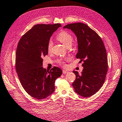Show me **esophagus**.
Masks as SVG:
<instances>
[{"mask_svg":"<svg viewBox=\"0 0 122 122\" xmlns=\"http://www.w3.org/2000/svg\"><path fill=\"white\" fill-rule=\"evenodd\" d=\"M62 72H63V73L64 74H66L69 72V71H67V70H62Z\"/></svg>","mask_w":122,"mask_h":122,"instance_id":"34e87169","label":"esophagus"}]
</instances>
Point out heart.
<instances>
[{"instance_id": "1", "label": "heart", "mask_w": 122, "mask_h": 122, "mask_svg": "<svg viewBox=\"0 0 122 122\" xmlns=\"http://www.w3.org/2000/svg\"><path fill=\"white\" fill-rule=\"evenodd\" d=\"M56 39L67 47H70L73 42L72 36L69 32H66V31H62V32H61L58 35H57ZM52 46H53V42H52V40H50L49 41L48 43H47V51L49 52L51 51L52 48ZM66 60H68V59H66ZM58 62L61 66H65L64 61L62 60H59Z\"/></svg>"}]
</instances>
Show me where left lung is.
I'll use <instances>...</instances> for the list:
<instances>
[{
	"label": "left lung",
	"mask_w": 122,
	"mask_h": 122,
	"mask_svg": "<svg viewBox=\"0 0 122 122\" xmlns=\"http://www.w3.org/2000/svg\"><path fill=\"white\" fill-rule=\"evenodd\" d=\"M75 33L78 40L76 58L83 62L82 72L73 71L76 80L72 86L76 93L89 97L98 91L104 84L108 70V60L103 41L98 34L82 23L69 24L63 27Z\"/></svg>",
	"instance_id": "8db88e82"
}]
</instances>
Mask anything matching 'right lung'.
<instances>
[{
  "instance_id": "add662e5",
  "label": "right lung",
  "mask_w": 122,
  "mask_h": 122,
  "mask_svg": "<svg viewBox=\"0 0 122 122\" xmlns=\"http://www.w3.org/2000/svg\"><path fill=\"white\" fill-rule=\"evenodd\" d=\"M60 24H37L23 35L16 50V70L21 86L30 96L37 99L49 97L54 91L56 79L62 73L54 66L50 71L43 68V57L48 54L47 46Z\"/></svg>"
}]
</instances>
